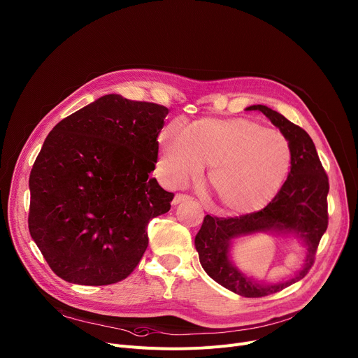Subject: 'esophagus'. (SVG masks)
<instances>
[{"label": "esophagus", "mask_w": 358, "mask_h": 358, "mask_svg": "<svg viewBox=\"0 0 358 358\" xmlns=\"http://www.w3.org/2000/svg\"><path fill=\"white\" fill-rule=\"evenodd\" d=\"M191 197L187 196V194H176V197L173 200V204L177 206V204H181V203H185V201H189Z\"/></svg>", "instance_id": "esophagus-1"}]
</instances>
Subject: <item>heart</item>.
I'll list each match as a JSON object with an SVG mask.
<instances>
[{"label": "heart", "instance_id": "1", "mask_svg": "<svg viewBox=\"0 0 358 358\" xmlns=\"http://www.w3.org/2000/svg\"><path fill=\"white\" fill-rule=\"evenodd\" d=\"M211 166L210 182L220 203L236 213L267 206L291 167L289 141L247 118L200 120L187 129L173 122L159 134L158 174L171 188L199 178Z\"/></svg>", "mask_w": 358, "mask_h": 358}]
</instances>
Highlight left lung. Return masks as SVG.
<instances>
[{
    "mask_svg": "<svg viewBox=\"0 0 358 358\" xmlns=\"http://www.w3.org/2000/svg\"><path fill=\"white\" fill-rule=\"evenodd\" d=\"M247 110L262 111L280 128L291 145V171L275 197L259 211L240 217L207 214L196 236V248L204 271L218 284L248 299L266 297L304 278L314 264L315 252L329 225V177L322 169L315 145L304 129L266 106ZM263 231L297 234L308 247L303 268L294 277L277 285H262L241 275L229 262L231 239Z\"/></svg>",
    "mask_w": 358,
    "mask_h": 358,
    "instance_id": "left-lung-1",
    "label": "left lung"
}]
</instances>
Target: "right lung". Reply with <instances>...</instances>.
<instances>
[{"label": "right lung", "instance_id": "right-lung-1", "mask_svg": "<svg viewBox=\"0 0 358 358\" xmlns=\"http://www.w3.org/2000/svg\"><path fill=\"white\" fill-rule=\"evenodd\" d=\"M167 114L108 94L51 129L29 174L28 229L59 278L107 285L138 266L150 220L174 199L150 177Z\"/></svg>", "mask_w": 358, "mask_h": 358}]
</instances>
